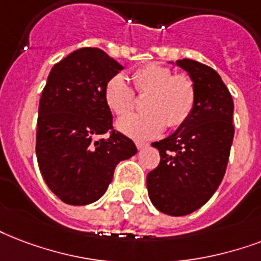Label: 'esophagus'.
I'll return each mask as SVG.
<instances>
[{
  "label": "esophagus",
  "instance_id": "1",
  "mask_svg": "<svg viewBox=\"0 0 261 261\" xmlns=\"http://www.w3.org/2000/svg\"><path fill=\"white\" fill-rule=\"evenodd\" d=\"M137 148H138V150H141V149H145V148H148L149 144H146V142H137Z\"/></svg>",
  "mask_w": 261,
  "mask_h": 261
}]
</instances>
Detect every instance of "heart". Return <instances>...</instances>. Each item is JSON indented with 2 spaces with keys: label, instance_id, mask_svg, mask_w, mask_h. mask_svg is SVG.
<instances>
[{
  "label": "heart",
  "instance_id": "obj_1",
  "mask_svg": "<svg viewBox=\"0 0 261 261\" xmlns=\"http://www.w3.org/2000/svg\"><path fill=\"white\" fill-rule=\"evenodd\" d=\"M135 91L148 94L145 112L133 113L117 122V128L137 141L156 138L167 124L178 128L186 123L196 105V85L186 73L174 75L172 69L159 63H149L131 75ZM104 98L109 109L123 116L134 108V90L123 75L109 79L104 89Z\"/></svg>",
  "mask_w": 261,
  "mask_h": 261
}]
</instances>
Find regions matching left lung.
Here are the masks:
<instances>
[{"mask_svg":"<svg viewBox=\"0 0 261 261\" xmlns=\"http://www.w3.org/2000/svg\"><path fill=\"white\" fill-rule=\"evenodd\" d=\"M176 65L196 85V105L174 134L152 144L160 163L146 176V186L160 212L185 216L201 208L223 179L234 138V102L215 69L190 59Z\"/></svg>","mask_w":261,"mask_h":261,"instance_id":"obj_1","label":"left lung"}]
</instances>
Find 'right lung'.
Wrapping results in <instances>:
<instances>
[{"instance_id": "1", "label": "right lung", "mask_w": 261, "mask_h": 261, "mask_svg": "<svg viewBox=\"0 0 261 261\" xmlns=\"http://www.w3.org/2000/svg\"><path fill=\"white\" fill-rule=\"evenodd\" d=\"M123 65L98 47H82L53 65L37 122V160L43 180L61 201L87 205L102 196L119 163L137 153L112 127L104 89ZM111 130L110 138L98 140Z\"/></svg>"}]
</instances>
